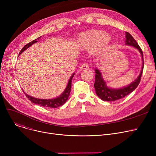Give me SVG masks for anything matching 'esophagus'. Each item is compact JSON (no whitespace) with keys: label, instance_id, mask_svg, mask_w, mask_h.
I'll use <instances>...</instances> for the list:
<instances>
[{"label":"esophagus","instance_id":"1","mask_svg":"<svg viewBox=\"0 0 156 156\" xmlns=\"http://www.w3.org/2000/svg\"><path fill=\"white\" fill-rule=\"evenodd\" d=\"M89 68V66L87 63H83L80 66V69L81 70H85V69H87Z\"/></svg>","mask_w":156,"mask_h":156}]
</instances>
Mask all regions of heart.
Segmentation results:
<instances>
[{"label": "heart", "mask_w": 156, "mask_h": 156, "mask_svg": "<svg viewBox=\"0 0 156 156\" xmlns=\"http://www.w3.org/2000/svg\"><path fill=\"white\" fill-rule=\"evenodd\" d=\"M109 35L105 31L92 30L81 34L78 38L80 46L85 51H92L97 47H103L108 43Z\"/></svg>", "instance_id": "1"}]
</instances>
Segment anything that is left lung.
<instances>
[{
  "label": "left lung",
  "mask_w": 156,
  "mask_h": 156,
  "mask_svg": "<svg viewBox=\"0 0 156 156\" xmlns=\"http://www.w3.org/2000/svg\"><path fill=\"white\" fill-rule=\"evenodd\" d=\"M125 43V44L127 45L133 46L135 48H136L139 51V52H140L142 56V61H144L143 52L141 48L138 45V43L136 42V40L133 38V37L128 32H126ZM143 69L144 61L142 62V67L140 75H139V76L134 81H133V82H132L126 87H122L119 89H114L110 88L106 85V83L105 82V81L102 78L101 72L97 68H95V80L94 83V88L95 89L96 94L101 99H102L104 101L111 102L122 99V98H124L127 95L132 93L138 87L141 80V76L143 73Z\"/></svg>",
  "instance_id": "1"
}]
</instances>
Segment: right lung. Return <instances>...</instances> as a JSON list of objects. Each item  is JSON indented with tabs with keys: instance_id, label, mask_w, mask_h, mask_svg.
Returning a JSON list of instances; mask_svg holds the SVG:
<instances>
[{
	"instance_id": "add662e5",
	"label": "right lung",
	"mask_w": 156,
	"mask_h": 156,
	"mask_svg": "<svg viewBox=\"0 0 156 156\" xmlns=\"http://www.w3.org/2000/svg\"><path fill=\"white\" fill-rule=\"evenodd\" d=\"M41 37H38L37 39H35L34 40H33L32 42H30V43L27 44V45H24L22 49L21 50V51L20 52V54H21L23 52H24L25 50H27V48H28L31 45H32L34 44L37 43L38 41L37 40H38ZM75 75V73H73V75H71V76L70 77L68 83L67 85L66 88L64 90V91L62 92V94L59 95L58 97L54 98V99H37V98L35 97H33L28 94H27L25 93V92H24V94H25L26 97L28 98V99L32 102L33 103L38 104L39 105L42 106V107H45V108H59L60 106L62 105L63 104H64L68 99V97L69 96L70 94V92H71V82H72V80L73 78V76Z\"/></svg>"
}]
</instances>
